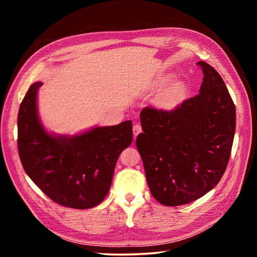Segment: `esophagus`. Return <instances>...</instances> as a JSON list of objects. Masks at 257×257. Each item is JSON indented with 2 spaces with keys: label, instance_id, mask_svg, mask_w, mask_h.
I'll use <instances>...</instances> for the list:
<instances>
[{
  "label": "esophagus",
  "instance_id": "esophagus-1",
  "mask_svg": "<svg viewBox=\"0 0 257 257\" xmlns=\"http://www.w3.org/2000/svg\"><path fill=\"white\" fill-rule=\"evenodd\" d=\"M142 132H143V130H142V126L139 125V124H135V125L133 126V134H134V138L136 139L137 135H138V134H141Z\"/></svg>",
  "mask_w": 257,
  "mask_h": 257
}]
</instances>
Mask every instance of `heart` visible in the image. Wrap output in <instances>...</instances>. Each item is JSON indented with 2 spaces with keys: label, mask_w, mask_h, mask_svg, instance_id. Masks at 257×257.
Instances as JSON below:
<instances>
[{
  "label": "heart",
  "mask_w": 257,
  "mask_h": 257,
  "mask_svg": "<svg viewBox=\"0 0 257 257\" xmlns=\"http://www.w3.org/2000/svg\"><path fill=\"white\" fill-rule=\"evenodd\" d=\"M172 77L173 76H165L163 78H160L155 82L154 87L159 88L161 85L165 84L167 81L172 79ZM185 94V84L181 80H175L159 93L158 96L155 97L154 104L162 110H173L183 102Z\"/></svg>",
  "instance_id": "b5f03b06"
}]
</instances>
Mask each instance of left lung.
Listing matches in <instances>:
<instances>
[{
  "label": "left lung",
  "instance_id": "obj_1",
  "mask_svg": "<svg viewBox=\"0 0 257 257\" xmlns=\"http://www.w3.org/2000/svg\"><path fill=\"white\" fill-rule=\"evenodd\" d=\"M198 95L175 110L145 108L136 146L152 196L164 206L192 203L219 183L230 157L236 108L222 77L199 61Z\"/></svg>",
  "mask_w": 257,
  "mask_h": 257
}]
</instances>
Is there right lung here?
Listing matches in <instances>:
<instances>
[{"mask_svg":"<svg viewBox=\"0 0 257 257\" xmlns=\"http://www.w3.org/2000/svg\"><path fill=\"white\" fill-rule=\"evenodd\" d=\"M43 82L31 84L18 113V150L27 175L56 203L75 209L100 204L109 192L115 163L133 141L132 121L54 134L38 114Z\"/></svg>","mask_w":257,"mask_h":257,"instance_id":"obj_1","label":"right lung"}]
</instances>
